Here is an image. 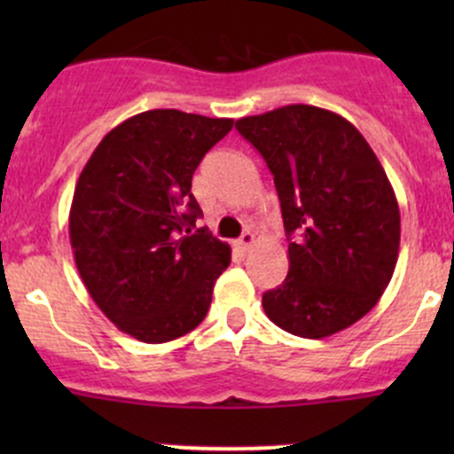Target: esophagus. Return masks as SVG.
<instances>
[{
	"mask_svg": "<svg viewBox=\"0 0 454 454\" xmlns=\"http://www.w3.org/2000/svg\"><path fill=\"white\" fill-rule=\"evenodd\" d=\"M253 244H254V232L253 231H246L244 235L239 237V241H237V246H239V248H244V250H248Z\"/></svg>",
	"mask_w": 454,
	"mask_h": 454,
	"instance_id": "obj_1",
	"label": "esophagus"
}]
</instances>
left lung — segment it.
I'll list each match as a JSON object with an SVG mask.
<instances>
[{
	"instance_id": "left-lung-1",
	"label": "left lung",
	"mask_w": 454,
	"mask_h": 454,
	"mask_svg": "<svg viewBox=\"0 0 454 454\" xmlns=\"http://www.w3.org/2000/svg\"><path fill=\"white\" fill-rule=\"evenodd\" d=\"M274 176L290 270L263 294L274 325L327 338L373 309L400 250V208L369 142L338 114L287 105L235 122Z\"/></svg>"
}]
</instances>
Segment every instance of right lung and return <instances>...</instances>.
I'll list each match as a JSON object with an SVG mask.
<instances>
[{"label": "right lung", "instance_id": "1", "mask_svg": "<svg viewBox=\"0 0 454 454\" xmlns=\"http://www.w3.org/2000/svg\"><path fill=\"white\" fill-rule=\"evenodd\" d=\"M232 118L151 109L114 127L87 160L70 241L87 292L121 332L168 342L204 320L231 246L201 217L191 180Z\"/></svg>", "mask_w": 454, "mask_h": 454}]
</instances>
